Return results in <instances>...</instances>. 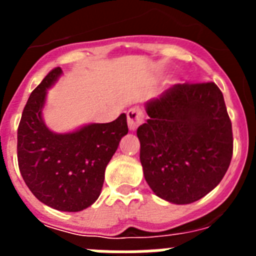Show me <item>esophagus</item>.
<instances>
[{"label":"esophagus","mask_w":256,"mask_h":256,"mask_svg":"<svg viewBox=\"0 0 256 256\" xmlns=\"http://www.w3.org/2000/svg\"><path fill=\"white\" fill-rule=\"evenodd\" d=\"M126 120H128V126L130 130H136L144 123V112L140 108H133L126 112Z\"/></svg>","instance_id":"obj_1"}]
</instances>
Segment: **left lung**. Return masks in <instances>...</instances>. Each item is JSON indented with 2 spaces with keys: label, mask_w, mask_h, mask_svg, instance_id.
<instances>
[{
  "label": "left lung",
  "mask_w": 256,
  "mask_h": 256,
  "mask_svg": "<svg viewBox=\"0 0 256 256\" xmlns=\"http://www.w3.org/2000/svg\"><path fill=\"white\" fill-rule=\"evenodd\" d=\"M138 126L140 160L156 196L191 204L224 177L234 154L232 123L223 94L212 82L174 84L146 104Z\"/></svg>",
  "instance_id": "obj_1"
}]
</instances>
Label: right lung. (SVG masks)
<instances>
[{
    "instance_id": "1",
    "label": "right lung",
    "mask_w": 256,
    "mask_h": 256,
    "mask_svg": "<svg viewBox=\"0 0 256 256\" xmlns=\"http://www.w3.org/2000/svg\"><path fill=\"white\" fill-rule=\"evenodd\" d=\"M52 69L32 92L18 128V164L32 194L61 212H80L100 196L105 169L122 137L128 133L126 114L110 123H94L65 134L44 126L46 90L60 76Z\"/></svg>"
}]
</instances>
